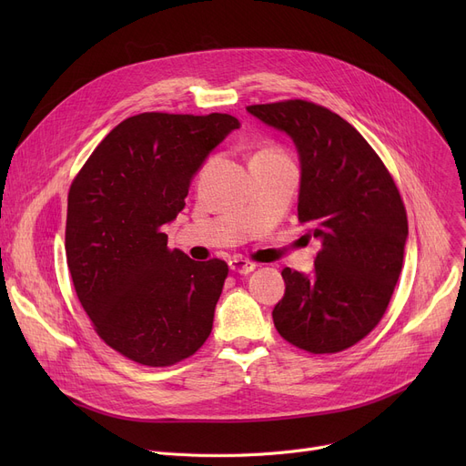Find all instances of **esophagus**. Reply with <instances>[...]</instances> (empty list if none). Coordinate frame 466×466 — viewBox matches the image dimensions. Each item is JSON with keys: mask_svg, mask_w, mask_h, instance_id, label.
Returning a JSON list of instances; mask_svg holds the SVG:
<instances>
[{"mask_svg": "<svg viewBox=\"0 0 466 466\" xmlns=\"http://www.w3.org/2000/svg\"><path fill=\"white\" fill-rule=\"evenodd\" d=\"M228 266H230V270H232V272H238V274H241V276H248V274H251V272L255 270V268H257V264H255V262H251V260H248V258H241V257H234V258H230Z\"/></svg>", "mask_w": 466, "mask_h": 466, "instance_id": "1", "label": "esophagus"}]
</instances>
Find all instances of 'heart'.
Instances as JSON below:
<instances>
[{
  "label": "heart",
  "instance_id": "obj_1",
  "mask_svg": "<svg viewBox=\"0 0 466 466\" xmlns=\"http://www.w3.org/2000/svg\"><path fill=\"white\" fill-rule=\"evenodd\" d=\"M266 155H279L276 151H270V149H264V151H258L255 157H266Z\"/></svg>",
  "mask_w": 466,
  "mask_h": 466
}]
</instances>
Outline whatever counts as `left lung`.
I'll use <instances>...</instances> for the list:
<instances>
[{
	"mask_svg": "<svg viewBox=\"0 0 466 466\" xmlns=\"http://www.w3.org/2000/svg\"><path fill=\"white\" fill-rule=\"evenodd\" d=\"M300 160L299 218L321 241L311 274L285 268L278 332L309 353L348 350L383 317L399 281L408 218L383 162L350 122L304 100L249 106Z\"/></svg>",
	"mask_w": 466,
	"mask_h": 466,
	"instance_id": "8db88e82",
	"label": "left lung"
}]
</instances>
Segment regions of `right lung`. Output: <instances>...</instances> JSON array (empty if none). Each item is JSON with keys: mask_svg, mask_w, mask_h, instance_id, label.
Instances as JSON below:
<instances>
[{"mask_svg": "<svg viewBox=\"0 0 466 466\" xmlns=\"http://www.w3.org/2000/svg\"><path fill=\"white\" fill-rule=\"evenodd\" d=\"M239 120L141 113L96 147L67 196L66 255L81 306L109 348L145 366L198 351L228 274L167 249L164 227L185 208L209 153Z\"/></svg>", "mask_w": 466, "mask_h": 466, "instance_id": "1", "label": "right lung"}]
</instances>
